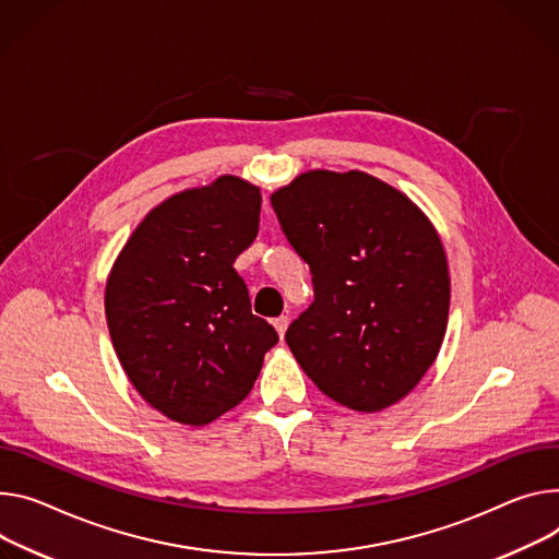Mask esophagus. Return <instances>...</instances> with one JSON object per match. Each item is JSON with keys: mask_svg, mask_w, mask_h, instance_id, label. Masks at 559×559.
<instances>
[{"mask_svg": "<svg viewBox=\"0 0 559 559\" xmlns=\"http://www.w3.org/2000/svg\"><path fill=\"white\" fill-rule=\"evenodd\" d=\"M287 325H289V319H287V317H278V319H274V328H276L278 336H283V334H285Z\"/></svg>", "mask_w": 559, "mask_h": 559, "instance_id": "esophagus-1", "label": "esophagus"}]
</instances>
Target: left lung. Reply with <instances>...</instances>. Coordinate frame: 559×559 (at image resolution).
<instances>
[{
  "label": "left lung",
  "instance_id": "left-lung-1",
  "mask_svg": "<svg viewBox=\"0 0 559 559\" xmlns=\"http://www.w3.org/2000/svg\"><path fill=\"white\" fill-rule=\"evenodd\" d=\"M272 207L314 285L285 332L298 366L349 411L388 408L421 381L445 334L450 278L435 227L364 171L300 174Z\"/></svg>",
  "mask_w": 559,
  "mask_h": 559
}]
</instances>
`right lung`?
Instances as JSON below:
<instances>
[{
	"instance_id": "add662e5",
	"label": "right lung",
	"mask_w": 559,
	"mask_h": 559,
	"mask_svg": "<svg viewBox=\"0 0 559 559\" xmlns=\"http://www.w3.org/2000/svg\"><path fill=\"white\" fill-rule=\"evenodd\" d=\"M261 191L223 176L151 210L111 270L105 296L118 359L165 417L205 426L249 394L276 330L251 314L238 253L259 234Z\"/></svg>"
}]
</instances>
